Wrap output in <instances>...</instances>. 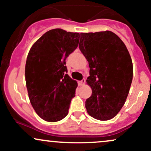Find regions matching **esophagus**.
<instances>
[{
    "instance_id": "1",
    "label": "esophagus",
    "mask_w": 151,
    "mask_h": 151,
    "mask_svg": "<svg viewBox=\"0 0 151 151\" xmlns=\"http://www.w3.org/2000/svg\"><path fill=\"white\" fill-rule=\"evenodd\" d=\"M85 82H86L85 79H83L82 80L79 81V82H78V84H79V86H83V85H84V84H85Z\"/></svg>"
}]
</instances>
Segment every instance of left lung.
Returning <instances> with one entry per match:
<instances>
[{
    "label": "left lung",
    "mask_w": 151,
    "mask_h": 151,
    "mask_svg": "<svg viewBox=\"0 0 151 151\" xmlns=\"http://www.w3.org/2000/svg\"><path fill=\"white\" fill-rule=\"evenodd\" d=\"M79 50L89 66L86 82L92 93L85 106L91 116L111 119L125 104L133 79V63L123 41L114 32L81 33Z\"/></svg>",
    "instance_id": "obj_1"
}]
</instances>
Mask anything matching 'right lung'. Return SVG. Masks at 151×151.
Returning a JSON list of instances; mask_svg holds the SVG:
<instances>
[{
	"instance_id": "right-lung-1",
	"label": "right lung",
	"mask_w": 151,
	"mask_h": 151,
	"mask_svg": "<svg viewBox=\"0 0 151 151\" xmlns=\"http://www.w3.org/2000/svg\"><path fill=\"white\" fill-rule=\"evenodd\" d=\"M80 35L57 28L34 43L25 64L29 99L41 119L56 122L68 114L77 82L67 74L66 59L77 49Z\"/></svg>"
}]
</instances>
